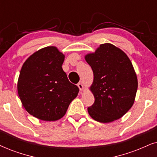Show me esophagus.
Wrapping results in <instances>:
<instances>
[{
    "mask_svg": "<svg viewBox=\"0 0 157 157\" xmlns=\"http://www.w3.org/2000/svg\"><path fill=\"white\" fill-rule=\"evenodd\" d=\"M77 86H78V88L80 90H82L83 88H84V87H83V85H82V82H79L78 84H77Z\"/></svg>",
    "mask_w": 157,
    "mask_h": 157,
    "instance_id": "obj_1",
    "label": "esophagus"
}]
</instances>
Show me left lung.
I'll return each instance as SVG.
<instances>
[{
    "label": "left lung",
    "mask_w": 157,
    "mask_h": 157,
    "mask_svg": "<svg viewBox=\"0 0 157 157\" xmlns=\"http://www.w3.org/2000/svg\"><path fill=\"white\" fill-rule=\"evenodd\" d=\"M93 72L90 87L95 98L88 112L93 120L107 123L118 120L135 101L138 80L130 59L110 43L101 44L85 57Z\"/></svg>",
    "instance_id": "8db88e82"
}]
</instances>
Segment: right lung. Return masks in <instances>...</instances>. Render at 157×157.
<instances>
[{"mask_svg":"<svg viewBox=\"0 0 157 157\" xmlns=\"http://www.w3.org/2000/svg\"><path fill=\"white\" fill-rule=\"evenodd\" d=\"M64 55L56 47L36 51L24 63L17 83L18 94L29 114L39 120L56 121L64 116L79 92L62 66Z\"/></svg>","mask_w":157,"mask_h":157,"instance_id":"add662e5","label":"right lung"}]
</instances>
